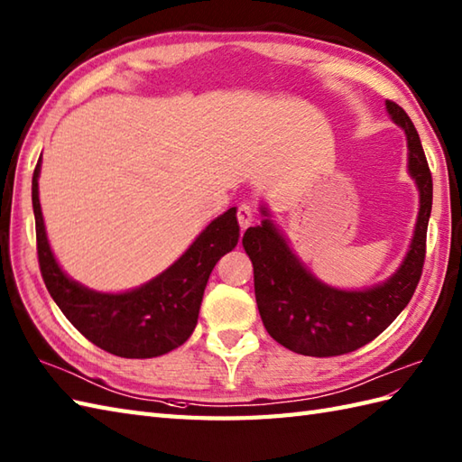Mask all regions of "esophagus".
Here are the masks:
<instances>
[{"label":"esophagus","instance_id":"esophagus-1","mask_svg":"<svg viewBox=\"0 0 462 462\" xmlns=\"http://www.w3.org/2000/svg\"><path fill=\"white\" fill-rule=\"evenodd\" d=\"M236 217H238V224H240V228L242 230H245L250 226V224L254 222V218H255V212H254V208L250 207V205H240L238 207V214H236Z\"/></svg>","mask_w":462,"mask_h":462}]
</instances>
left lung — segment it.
I'll use <instances>...</instances> for the list:
<instances>
[{"mask_svg":"<svg viewBox=\"0 0 462 462\" xmlns=\"http://www.w3.org/2000/svg\"><path fill=\"white\" fill-rule=\"evenodd\" d=\"M385 106L392 120L405 130L410 173L421 199L410 252L388 282L366 291H340L317 282L270 220L248 228L242 238L254 265L255 303L265 330L282 346L303 356H340L368 345L411 301L421 280L433 205L431 169L410 116L392 100H385Z\"/></svg>","mask_w":462,"mask_h":462,"instance_id":"1","label":"left lung"}]
</instances>
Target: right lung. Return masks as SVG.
Listing matches in <instances>:
<instances>
[{
	"label": "right lung",
	"instance_id": "obj_1",
	"mask_svg": "<svg viewBox=\"0 0 462 462\" xmlns=\"http://www.w3.org/2000/svg\"><path fill=\"white\" fill-rule=\"evenodd\" d=\"M39 169L41 157L31 189L37 257L42 282L64 317L92 345L122 358H153L180 346L197 327L210 272L240 240L236 208L212 220L167 272L143 287L120 295L96 293L69 280L49 248L39 205Z\"/></svg>",
	"mask_w": 462,
	"mask_h": 462
}]
</instances>
